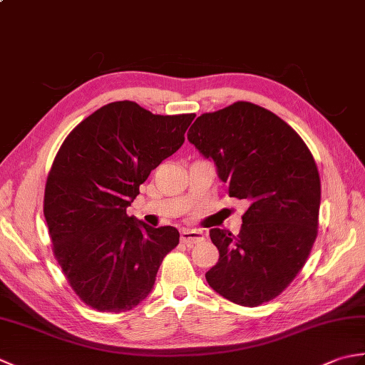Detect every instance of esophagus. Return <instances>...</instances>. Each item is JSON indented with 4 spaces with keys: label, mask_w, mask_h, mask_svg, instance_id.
<instances>
[{
    "label": "esophagus",
    "mask_w": 365,
    "mask_h": 365,
    "mask_svg": "<svg viewBox=\"0 0 365 365\" xmlns=\"http://www.w3.org/2000/svg\"><path fill=\"white\" fill-rule=\"evenodd\" d=\"M205 238H207L205 232L197 230V229H183L180 232V242L185 243V245H188V246L202 243Z\"/></svg>",
    "instance_id": "34e87169"
}]
</instances>
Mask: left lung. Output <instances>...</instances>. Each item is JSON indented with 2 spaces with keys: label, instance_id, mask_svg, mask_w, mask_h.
I'll use <instances>...</instances> for the list:
<instances>
[{
  "label": "left lung",
  "instance_id": "obj_1",
  "mask_svg": "<svg viewBox=\"0 0 365 365\" xmlns=\"http://www.w3.org/2000/svg\"><path fill=\"white\" fill-rule=\"evenodd\" d=\"M188 141L215 163L229 196L250 204L237 237L210 230L220 260L205 273L208 285L240 306L276 298L317 238L322 190L311 150L281 118L250 102L199 115Z\"/></svg>",
  "mask_w": 365,
  "mask_h": 365
}]
</instances>
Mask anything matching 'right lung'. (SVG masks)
Returning a JSON list of instances; mask_svg holds the SVG:
<instances>
[{
    "label": "right lung",
    "mask_w": 365,
    "mask_h": 365,
    "mask_svg": "<svg viewBox=\"0 0 365 365\" xmlns=\"http://www.w3.org/2000/svg\"><path fill=\"white\" fill-rule=\"evenodd\" d=\"M196 114H152L113 102L78 123L53 161L43 215L53 252L83 302L125 312L147 298L165 255L178 245L173 226L150 227L127 215L150 170L180 149Z\"/></svg>",
    "instance_id": "right-lung-1"
}]
</instances>
